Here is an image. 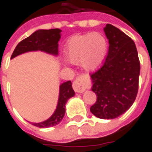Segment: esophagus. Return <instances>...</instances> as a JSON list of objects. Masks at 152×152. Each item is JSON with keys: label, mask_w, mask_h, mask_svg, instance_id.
<instances>
[{"label": "esophagus", "mask_w": 152, "mask_h": 152, "mask_svg": "<svg viewBox=\"0 0 152 152\" xmlns=\"http://www.w3.org/2000/svg\"><path fill=\"white\" fill-rule=\"evenodd\" d=\"M73 89L77 93H83L87 88V83L84 76H77L72 85Z\"/></svg>", "instance_id": "1"}]
</instances>
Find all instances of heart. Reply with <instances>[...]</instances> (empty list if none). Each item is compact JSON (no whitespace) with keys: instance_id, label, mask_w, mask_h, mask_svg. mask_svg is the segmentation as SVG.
I'll list each match as a JSON object with an SVG mask.
<instances>
[{"instance_id":"b5f03b06","label":"heart","mask_w":152,"mask_h":152,"mask_svg":"<svg viewBox=\"0 0 152 152\" xmlns=\"http://www.w3.org/2000/svg\"><path fill=\"white\" fill-rule=\"evenodd\" d=\"M107 40L99 32L77 35L66 42L64 53L73 64H80L86 72H94L102 66L107 53Z\"/></svg>"}]
</instances>
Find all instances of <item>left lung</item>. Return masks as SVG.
<instances>
[{
	"label": "left lung",
	"instance_id": "obj_1",
	"mask_svg": "<svg viewBox=\"0 0 152 152\" xmlns=\"http://www.w3.org/2000/svg\"><path fill=\"white\" fill-rule=\"evenodd\" d=\"M107 55L102 66L92 73V91L97 101L90 112L100 119H114L124 114L135 101L138 90L140 62L137 48L129 36L107 24Z\"/></svg>",
	"mask_w": 152,
	"mask_h": 152
}]
</instances>
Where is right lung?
Listing matches in <instances>:
<instances>
[{"instance_id":"add662e5","label":"right lung","mask_w":152,"mask_h":152,"mask_svg":"<svg viewBox=\"0 0 152 152\" xmlns=\"http://www.w3.org/2000/svg\"><path fill=\"white\" fill-rule=\"evenodd\" d=\"M61 30L58 28L50 30H38L25 38L18 44L12 53L11 58L28 51L40 50L54 55L58 52V40L61 38ZM75 95L71 80L63 83L60 86L59 98L55 112L48 120L40 123H31L39 128H48L56 125L63 120L65 115V104L66 101Z\"/></svg>"}]
</instances>
